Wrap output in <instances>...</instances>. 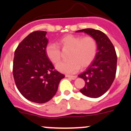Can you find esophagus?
Here are the masks:
<instances>
[{"mask_svg": "<svg viewBox=\"0 0 131 131\" xmlns=\"http://www.w3.org/2000/svg\"><path fill=\"white\" fill-rule=\"evenodd\" d=\"M66 77H68L69 78V79H72V80H75V79L77 78V76L76 75H75V76H73V75H65Z\"/></svg>", "mask_w": 131, "mask_h": 131, "instance_id": "34e87169", "label": "esophagus"}]
</instances>
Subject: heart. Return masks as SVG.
Returning a JSON list of instances; mask_svg holds the SVG:
<instances>
[{"label":"heart","instance_id":"b5f03b06","mask_svg":"<svg viewBox=\"0 0 131 131\" xmlns=\"http://www.w3.org/2000/svg\"><path fill=\"white\" fill-rule=\"evenodd\" d=\"M58 44L63 49H70L68 58L70 59L60 62L56 69L64 73H73L81 68L88 67L96 57L97 43L92 37L77 35H67L58 40ZM46 54L49 60L56 64L61 59V50L54 43H49L46 47Z\"/></svg>","mask_w":131,"mask_h":131}]
</instances>
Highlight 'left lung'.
Listing matches in <instances>:
<instances>
[{
  "label": "left lung",
  "mask_w": 131,
  "mask_h": 131,
  "mask_svg": "<svg viewBox=\"0 0 131 131\" xmlns=\"http://www.w3.org/2000/svg\"><path fill=\"white\" fill-rule=\"evenodd\" d=\"M76 32L88 34L97 43V52L94 59L86 71L79 75L85 82L80 92L88 97L97 98L110 89L115 77L117 63L115 49L109 38L100 30L86 28Z\"/></svg>",
  "instance_id": "left-lung-1"
}]
</instances>
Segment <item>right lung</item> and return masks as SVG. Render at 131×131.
Segmentation results:
<instances>
[{"label":"right lung","instance_id":"add662e5","mask_svg":"<svg viewBox=\"0 0 131 131\" xmlns=\"http://www.w3.org/2000/svg\"><path fill=\"white\" fill-rule=\"evenodd\" d=\"M47 31L29 34L14 52L13 76L17 88L28 100L44 103L53 97L63 74L54 70L46 54Z\"/></svg>","mask_w":131,"mask_h":131}]
</instances>
